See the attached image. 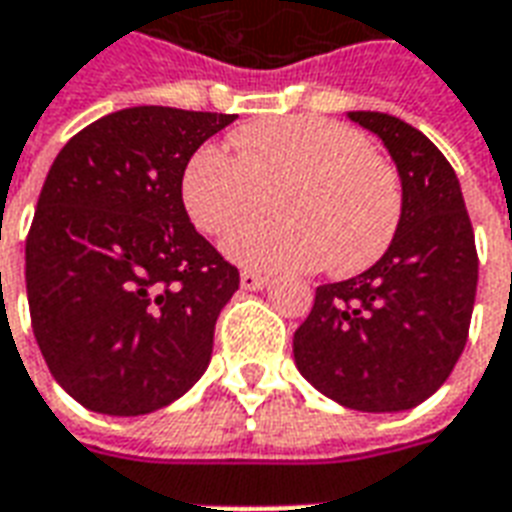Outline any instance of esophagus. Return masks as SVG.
<instances>
[{
    "instance_id": "1",
    "label": "esophagus",
    "mask_w": 512,
    "mask_h": 512,
    "mask_svg": "<svg viewBox=\"0 0 512 512\" xmlns=\"http://www.w3.org/2000/svg\"><path fill=\"white\" fill-rule=\"evenodd\" d=\"M240 286L242 289H248V292H259V289H267V286H270V278H264L259 272L245 270L240 275Z\"/></svg>"
}]
</instances>
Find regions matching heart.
<instances>
[{
    "label": "heart",
    "mask_w": 512,
    "mask_h": 512,
    "mask_svg": "<svg viewBox=\"0 0 512 512\" xmlns=\"http://www.w3.org/2000/svg\"><path fill=\"white\" fill-rule=\"evenodd\" d=\"M234 158L201 147L182 174L193 226L223 237L276 204L281 219L234 231L223 251L256 272L368 270L393 242L404 193L360 130L324 117L256 122L231 136Z\"/></svg>",
    "instance_id": "heart-1"
}]
</instances>
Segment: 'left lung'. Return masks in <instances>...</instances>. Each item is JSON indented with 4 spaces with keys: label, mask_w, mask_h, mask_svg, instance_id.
<instances>
[{
    "label": "left lung",
    "mask_w": 512,
    "mask_h": 512,
    "mask_svg": "<svg viewBox=\"0 0 512 512\" xmlns=\"http://www.w3.org/2000/svg\"><path fill=\"white\" fill-rule=\"evenodd\" d=\"M382 138L404 210L390 248L349 281L324 283L294 333V363L357 412H404L445 384L464 352L477 292L475 231L453 166L431 138L382 111H349Z\"/></svg>",
    "instance_id": "1"
}]
</instances>
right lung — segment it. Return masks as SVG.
I'll use <instances>...</instances> for the list:
<instances>
[{"label":"right lung","mask_w":512,"mask_h":512,"mask_svg":"<svg viewBox=\"0 0 512 512\" xmlns=\"http://www.w3.org/2000/svg\"><path fill=\"white\" fill-rule=\"evenodd\" d=\"M237 114L133 106L92 122L48 169L26 237L37 346L92 412L169 406L207 371L240 272L190 223L182 174Z\"/></svg>","instance_id":"obj_1"}]
</instances>
